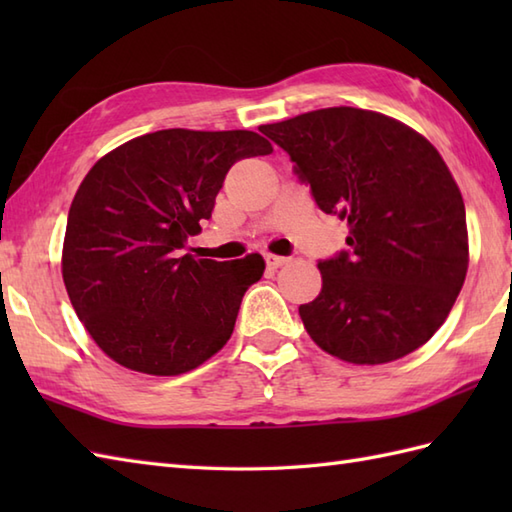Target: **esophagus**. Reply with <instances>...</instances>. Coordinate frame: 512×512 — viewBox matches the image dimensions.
<instances>
[{"label": "esophagus", "instance_id": "esophagus-1", "mask_svg": "<svg viewBox=\"0 0 512 512\" xmlns=\"http://www.w3.org/2000/svg\"><path fill=\"white\" fill-rule=\"evenodd\" d=\"M286 262H288V259L281 257V255H273V253L266 255V266L273 268V270H275V268H281Z\"/></svg>", "mask_w": 512, "mask_h": 512}]
</instances>
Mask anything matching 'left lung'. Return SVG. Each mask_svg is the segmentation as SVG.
Masks as SVG:
<instances>
[{
  "label": "left lung",
  "mask_w": 512,
  "mask_h": 512,
  "mask_svg": "<svg viewBox=\"0 0 512 512\" xmlns=\"http://www.w3.org/2000/svg\"><path fill=\"white\" fill-rule=\"evenodd\" d=\"M259 132L288 151L319 209L350 228V250L319 262V297L299 306L310 339L354 365L418 350L469 268L464 200L438 149L396 118L343 105Z\"/></svg>",
  "instance_id": "1"
}]
</instances>
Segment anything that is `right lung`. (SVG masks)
Instances as JSON below:
<instances>
[{"label":"right lung","mask_w":512,"mask_h":512,"mask_svg":"<svg viewBox=\"0 0 512 512\" xmlns=\"http://www.w3.org/2000/svg\"><path fill=\"white\" fill-rule=\"evenodd\" d=\"M273 145L246 129H160L105 154L83 178L65 226L61 273L76 317L114 363L178 376L231 339L266 262L182 255L237 160Z\"/></svg>","instance_id":"obj_1"}]
</instances>
